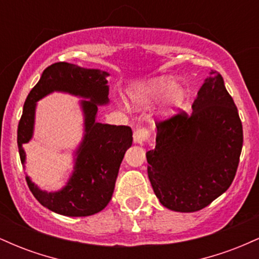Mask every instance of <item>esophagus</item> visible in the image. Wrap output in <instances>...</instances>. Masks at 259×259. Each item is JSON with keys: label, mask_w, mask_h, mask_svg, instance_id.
<instances>
[{"label": "esophagus", "mask_w": 259, "mask_h": 259, "mask_svg": "<svg viewBox=\"0 0 259 259\" xmlns=\"http://www.w3.org/2000/svg\"><path fill=\"white\" fill-rule=\"evenodd\" d=\"M133 138L136 144H140V145L145 144V142L151 139V130L146 126H140L135 130V132H134Z\"/></svg>", "instance_id": "34e87169"}]
</instances>
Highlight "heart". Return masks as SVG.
<instances>
[{"label": "heart", "mask_w": 259, "mask_h": 259, "mask_svg": "<svg viewBox=\"0 0 259 259\" xmlns=\"http://www.w3.org/2000/svg\"><path fill=\"white\" fill-rule=\"evenodd\" d=\"M133 100L140 105L153 102L159 99L164 100V111L170 113L183 105L185 100V90L183 86L174 84L173 79L162 76L152 79L147 84L136 90L132 95Z\"/></svg>", "instance_id": "heart-1"}]
</instances>
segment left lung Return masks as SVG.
Wrapping results in <instances>:
<instances>
[{"mask_svg": "<svg viewBox=\"0 0 259 259\" xmlns=\"http://www.w3.org/2000/svg\"><path fill=\"white\" fill-rule=\"evenodd\" d=\"M156 126L147 173L163 206L196 212L227 191L239 167L243 132L221 74L209 73L190 114L180 109Z\"/></svg>", "mask_w": 259, "mask_h": 259, "instance_id": "8db88e82", "label": "left lung"}]
</instances>
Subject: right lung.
<instances>
[{
    "label": "right lung",
    "mask_w": 259,
    "mask_h": 259,
    "mask_svg": "<svg viewBox=\"0 0 259 259\" xmlns=\"http://www.w3.org/2000/svg\"><path fill=\"white\" fill-rule=\"evenodd\" d=\"M107 73L81 69L72 63L58 62L44 70L42 76L26 97L18 124V150L20 160L25 153L22 145L31 139L35 102L52 91H65L91 99L82 101L85 138L78 150L75 170L68 185L53 194L38 190L26 177L34 197L58 214L86 217L99 213L111 201L121 160L133 144V130L126 125H109L96 121L97 103L108 102Z\"/></svg>",
    "instance_id": "add662e5"
}]
</instances>
